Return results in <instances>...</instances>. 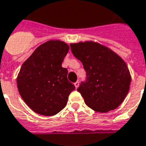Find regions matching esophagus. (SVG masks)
<instances>
[{
  "label": "esophagus",
  "instance_id": "obj_1",
  "mask_svg": "<svg viewBox=\"0 0 146 146\" xmlns=\"http://www.w3.org/2000/svg\"><path fill=\"white\" fill-rule=\"evenodd\" d=\"M74 85H75V87H76V88L77 89V88H78V87H79V85H80V82H79V81L75 82V83H74Z\"/></svg>",
  "mask_w": 146,
  "mask_h": 146
}]
</instances>
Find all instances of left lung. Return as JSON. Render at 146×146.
I'll list each match as a JSON object with an SVG mask.
<instances>
[{
	"mask_svg": "<svg viewBox=\"0 0 146 146\" xmlns=\"http://www.w3.org/2000/svg\"><path fill=\"white\" fill-rule=\"evenodd\" d=\"M70 46L87 72V81L77 89L85 104L100 113L117 108L128 94L131 81L130 71L122 58L94 41L71 43Z\"/></svg>",
	"mask_w": 146,
	"mask_h": 146,
	"instance_id": "1",
	"label": "left lung"
}]
</instances>
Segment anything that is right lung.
I'll return each mask as SVG.
<instances>
[{"label": "right lung", "mask_w": 146, "mask_h": 146, "mask_svg": "<svg viewBox=\"0 0 146 146\" xmlns=\"http://www.w3.org/2000/svg\"><path fill=\"white\" fill-rule=\"evenodd\" d=\"M70 46L61 40H49L35 48L24 62L17 76L18 92L33 111L52 116L64 108L75 86L62 67Z\"/></svg>", "instance_id": "1"}]
</instances>
